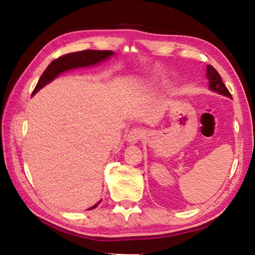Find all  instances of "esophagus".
Instances as JSON below:
<instances>
[{
  "mask_svg": "<svg viewBox=\"0 0 255 255\" xmlns=\"http://www.w3.org/2000/svg\"><path fill=\"white\" fill-rule=\"evenodd\" d=\"M145 129L140 128H133L130 132L128 133V137H127V140L128 143H137L140 139L145 136Z\"/></svg>",
  "mask_w": 255,
  "mask_h": 255,
  "instance_id": "34e87169",
  "label": "esophagus"
}]
</instances>
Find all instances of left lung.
Here are the masks:
<instances>
[{
	"label": "left lung",
	"instance_id": "8db88e82",
	"mask_svg": "<svg viewBox=\"0 0 255 255\" xmlns=\"http://www.w3.org/2000/svg\"><path fill=\"white\" fill-rule=\"evenodd\" d=\"M206 76L208 79V83H210L208 87H210L211 90L217 92V94H220L222 96H226L228 98L232 99V95L230 94V91L226 87V85L223 84L220 74L217 72V70H216L213 66L207 65Z\"/></svg>",
	"mask_w": 255,
	"mask_h": 255
}]
</instances>
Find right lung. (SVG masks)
Segmentation results:
<instances>
[{
    "label": "right lung",
    "instance_id": "obj_1",
    "mask_svg": "<svg viewBox=\"0 0 255 255\" xmlns=\"http://www.w3.org/2000/svg\"><path fill=\"white\" fill-rule=\"evenodd\" d=\"M114 55L113 51H99V50H85L81 52L69 53L66 55L54 59L52 63L47 67L42 75L38 81L36 87L33 91L32 96H34L37 91H39L43 86L52 82L60 73L66 72L68 70H72L76 68H84L97 65L101 61L106 60L109 57ZM101 201H99L94 206L88 210H94Z\"/></svg>",
    "mask_w": 255,
    "mask_h": 255
}]
</instances>
